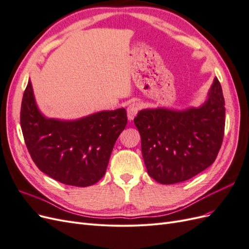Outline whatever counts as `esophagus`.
I'll return each instance as SVG.
<instances>
[{"label": "esophagus", "instance_id": "obj_1", "mask_svg": "<svg viewBox=\"0 0 249 249\" xmlns=\"http://www.w3.org/2000/svg\"><path fill=\"white\" fill-rule=\"evenodd\" d=\"M139 104L138 103H132L129 107L126 109V114H127V119L133 120L135 118V116L137 115V113L139 111Z\"/></svg>", "mask_w": 249, "mask_h": 249}]
</instances>
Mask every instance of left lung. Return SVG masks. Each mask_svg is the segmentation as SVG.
<instances>
[{
  "mask_svg": "<svg viewBox=\"0 0 249 249\" xmlns=\"http://www.w3.org/2000/svg\"><path fill=\"white\" fill-rule=\"evenodd\" d=\"M134 123L149 177L163 185L190 179L213 164L221 147L225 108L220 83L214 78L198 107L142 109Z\"/></svg>",
  "mask_w": 249,
  "mask_h": 249,
  "instance_id": "1",
  "label": "left lung"
}]
</instances>
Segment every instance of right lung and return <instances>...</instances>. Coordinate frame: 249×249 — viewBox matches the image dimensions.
<instances>
[{"instance_id":"add662e5","label":"right lung","mask_w":249,"mask_h":249,"mask_svg":"<svg viewBox=\"0 0 249 249\" xmlns=\"http://www.w3.org/2000/svg\"><path fill=\"white\" fill-rule=\"evenodd\" d=\"M126 123L124 108L71 120L47 117L37 106L30 79L22 96L20 126L32 160L65 185L88 187L99 182Z\"/></svg>"}]
</instances>
